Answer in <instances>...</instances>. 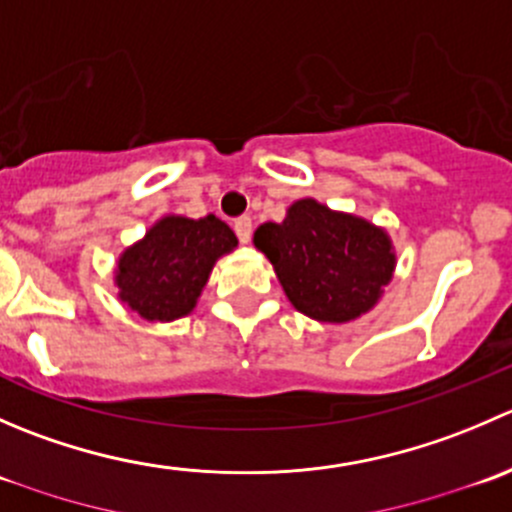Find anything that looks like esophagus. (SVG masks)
<instances>
[{
    "mask_svg": "<svg viewBox=\"0 0 512 512\" xmlns=\"http://www.w3.org/2000/svg\"><path fill=\"white\" fill-rule=\"evenodd\" d=\"M232 230H235L237 240H240V242H250V237H252V220L247 218V215H242V218H237L235 223H232Z\"/></svg>",
    "mask_w": 512,
    "mask_h": 512,
    "instance_id": "esophagus-1",
    "label": "esophagus"
}]
</instances>
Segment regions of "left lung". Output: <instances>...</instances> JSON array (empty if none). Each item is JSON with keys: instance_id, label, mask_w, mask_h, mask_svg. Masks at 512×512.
I'll return each mask as SVG.
<instances>
[{"instance_id": "8db88e82", "label": "left lung", "mask_w": 512, "mask_h": 512, "mask_svg": "<svg viewBox=\"0 0 512 512\" xmlns=\"http://www.w3.org/2000/svg\"><path fill=\"white\" fill-rule=\"evenodd\" d=\"M255 245L272 262L287 299L317 322H352L369 312L396 267L381 227L297 200L282 223L257 227Z\"/></svg>"}]
</instances>
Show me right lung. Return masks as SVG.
<instances>
[{
	"label": "right lung",
	"instance_id": "right-lung-1",
	"mask_svg": "<svg viewBox=\"0 0 512 512\" xmlns=\"http://www.w3.org/2000/svg\"><path fill=\"white\" fill-rule=\"evenodd\" d=\"M237 237L215 215H170L118 260V297L151 322L185 317L198 302L215 260L235 250Z\"/></svg>",
	"mask_w": 512,
	"mask_h": 512
}]
</instances>
